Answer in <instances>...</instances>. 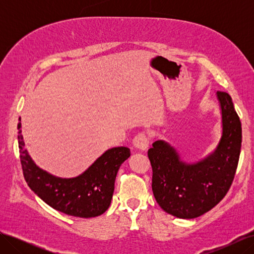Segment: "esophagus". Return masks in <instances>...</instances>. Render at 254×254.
Returning <instances> with one entry per match:
<instances>
[{
	"label": "esophagus",
	"instance_id": "34e87169",
	"mask_svg": "<svg viewBox=\"0 0 254 254\" xmlns=\"http://www.w3.org/2000/svg\"><path fill=\"white\" fill-rule=\"evenodd\" d=\"M132 145L136 150H145L148 146V137L145 133H139L134 136Z\"/></svg>",
	"mask_w": 254,
	"mask_h": 254
}]
</instances>
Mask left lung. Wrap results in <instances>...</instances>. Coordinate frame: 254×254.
I'll return each instance as SVG.
<instances>
[{"instance_id": "8db88e82", "label": "left lung", "mask_w": 254, "mask_h": 254, "mask_svg": "<svg viewBox=\"0 0 254 254\" xmlns=\"http://www.w3.org/2000/svg\"><path fill=\"white\" fill-rule=\"evenodd\" d=\"M216 97L221 134L212 151L188 162L164 140L156 141L148 150L153 196L175 217L191 219L209 212L226 196L233 181L242 147V124L231 96L217 92Z\"/></svg>"}]
</instances>
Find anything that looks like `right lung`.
Instances as JSON below:
<instances>
[{
	"instance_id": "1",
	"label": "right lung",
	"mask_w": 254,
	"mask_h": 254,
	"mask_svg": "<svg viewBox=\"0 0 254 254\" xmlns=\"http://www.w3.org/2000/svg\"><path fill=\"white\" fill-rule=\"evenodd\" d=\"M18 123V143L24 178L34 193L59 212L75 217L91 218L108 209L120 166L130 157L128 147L106 150L86 171L72 178H61L38 166L25 148Z\"/></svg>"
}]
</instances>
